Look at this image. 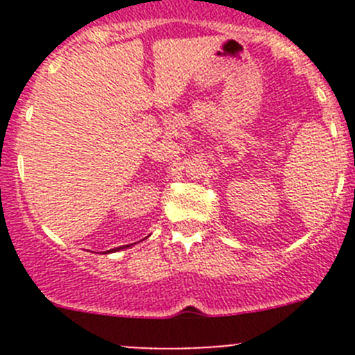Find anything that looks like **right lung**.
Listing matches in <instances>:
<instances>
[{
  "label": "right lung",
  "instance_id": "obj_1",
  "mask_svg": "<svg viewBox=\"0 0 355 355\" xmlns=\"http://www.w3.org/2000/svg\"><path fill=\"white\" fill-rule=\"evenodd\" d=\"M123 247H128V245H123ZM123 247H118V249H123ZM118 249H111V250H118Z\"/></svg>",
  "mask_w": 355,
  "mask_h": 355
}]
</instances>
